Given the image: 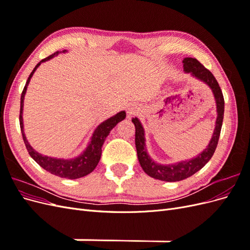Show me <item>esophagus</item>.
<instances>
[{
    "label": "esophagus",
    "instance_id": "1",
    "mask_svg": "<svg viewBox=\"0 0 250 250\" xmlns=\"http://www.w3.org/2000/svg\"><path fill=\"white\" fill-rule=\"evenodd\" d=\"M141 112L140 107L137 106H132L130 108H128V113H129V116H137Z\"/></svg>",
    "mask_w": 250,
    "mask_h": 250
}]
</instances>
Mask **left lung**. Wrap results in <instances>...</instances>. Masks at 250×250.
Returning a JSON list of instances; mask_svg holds the SVG:
<instances>
[{
  "label": "left lung",
  "instance_id": "left-lung-1",
  "mask_svg": "<svg viewBox=\"0 0 250 250\" xmlns=\"http://www.w3.org/2000/svg\"><path fill=\"white\" fill-rule=\"evenodd\" d=\"M184 70L186 72L192 73L193 76L206 82L207 84L211 88L215 96L217 103V112L218 117L216 121V127L214 130L213 138H211L208 148L203 151L197 157L193 158L191 161L181 162L174 165H160L154 163L149 155L145 148V137H144V129L140 121L134 118L132 119V123L135 126V147H137L138 158L143 168L144 172L148 174L149 176L155 179H160L164 181H179L192 176L200 169H202L207 163L213 156L215 150L218 145L219 137H220L221 127L224 116V98L222 90L219 86V83L214 77V75L208 71L207 67H204L197 59L192 57H187L184 59Z\"/></svg>",
  "mask_w": 250,
  "mask_h": 250
}]
</instances>
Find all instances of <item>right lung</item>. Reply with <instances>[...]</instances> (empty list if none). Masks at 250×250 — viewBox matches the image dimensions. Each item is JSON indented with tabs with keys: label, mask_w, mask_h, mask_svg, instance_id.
<instances>
[{
	"label": "right lung",
	"mask_w": 250,
	"mask_h": 250,
	"mask_svg": "<svg viewBox=\"0 0 250 250\" xmlns=\"http://www.w3.org/2000/svg\"><path fill=\"white\" fill-rule=\"evenodd\" d=\"M62 52H65L63 50ZM59 51L53 53L52 55L43 58L41 62L37 63L33 71L30 74V76L28 77V80L26 82V85L22 89L21 96V109H20V126H21V135H22V140H24V143L26 145V148L28 150V152L33 160L39 164L42 168H43L46 171L50 172L51 174H54L56 176L62 177V178H69V179H76L80 178L87 175L90 172H93L94 169L97 167L98 163L100 161L101 157V152H102V146L105 142V139H106L107 135L109 134L110 130L115 127L119 122L124 120L126 117L125 111H121L117 113L116 116H113L109 118L108 120L104 121L103 123H101L99 126L97 127V129L95 130L92 141H90L89 145L87 146L86 150L83 152L80 156L73 158V160H60V158H53L50 156L46 155H42L29 145L28 141L26 140L24 129H22V105H24V97L27 90V86L30 82V78L32 77L33 73L35 70L39 67V65L43 62H47V60L51 59L54 57L55 55H58Z\"/></svg>",
	"instance_id": "add662e5"
}]
</instances>
